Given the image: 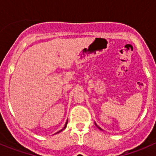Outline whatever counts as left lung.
Masks as SVG:
<instances>
[{
  "label": "left lung",
  "mask_w": 156,
  "mask_h": 156,
  "mask_svg": "<svg viewBox=\"0 0 156 156\" xmlns=\"http://www.w3.org/2000/svg\"><path fill=\"white\" fill-rule=\"evenodd\" d=\"M96 126H97V125H96ZM97 127H98V129H101V128H100V127H99V126H97Z\"/></svg>",
  "instance_id": "left-lung-1"
}]
</instances>
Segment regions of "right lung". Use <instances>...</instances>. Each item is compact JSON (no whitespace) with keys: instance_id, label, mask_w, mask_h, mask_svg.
I'll return each instance as SVG.
<instances>
[{"instance_id":"obj_1","label":"right lung","mask_w":156,"mask_h":156,"mask_svg":"<svg viewBox=\"0 0 156 156\" xmlns=\"http://www.w3.org/2000/svg\"><path fill=\"white\" fill-rule=\"evenodd\" d=\"M66 126H67V122H66V124H65V126H64V127H63V128H62V129H61V130H59V131H58V132H57V133H59V132H61V131H62L63 129H65V128H66Z\"/></svg>"}]
</instances>
